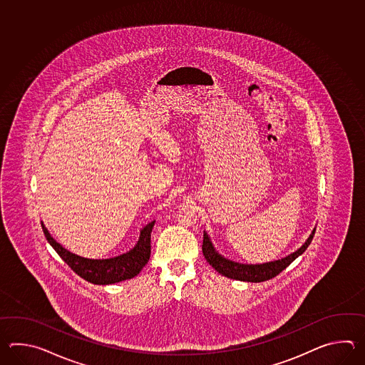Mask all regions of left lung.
<instances>
[{"label": "left lung", "instance_id": "1", "mask_svg": "<svg viewBox=\"0 0 365 365\" xmlns=\"http://www.w3.org/2000/svg\"><path fill=\"white\" fill-rule=\"evenodd\" d=\"M316 230H313L310 233L308 240L304 242L300 248L297 249L294 253L288 256L272 261V262H264V264H247L233 262L231 259H227L223 256L217 253L212 242L210 240L209 235L203 232V244H202V252L206 261L209 262L219 274L225 275L227 278L231 279L242 280V282H252V283H258V282H264V280L272 279L277 277L279 272H283L288 264L292 261H295L297 257L303 255L307 248L309 247L310 242L313 240Z\"/></svg>", "mask_w": 365, "mask_h": 365}]
</instances>
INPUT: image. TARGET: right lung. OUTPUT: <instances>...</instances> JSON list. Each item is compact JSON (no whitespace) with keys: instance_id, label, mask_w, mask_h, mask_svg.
I'll list each match as a JSON object with an SVG mask.
<instances>
[{"instance_id":"right-lung-1","label":"right lung","mask_w":365,"mask_h":365,"mask_svg":"<svg viewBox=\"0 0 365 365\" xmlns=\"http://www.w3.org/2000/svg\"><path fill=\"white\" fill-rule=\"evenodd\" d=\"M155 225V220L148 223L140 230V239L134 248L130 249L121 256L112 257L107 259H91L77 256L63 248L61 244L51 236L46 225L41 222L43 232L48 242L55 249L57 255L69 264L70 269L78 274L81 278L93 283V284H113L123 280L132 279L140 274L146 266L151 253V231Z\"/></svg>"}]
</instances>
